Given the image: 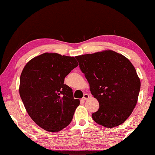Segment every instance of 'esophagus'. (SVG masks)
I'll use <instances>...</instances> for the list:
<instances>
[{
  "label": "esophagus",
  "instance_id": "obj_1",
  "mask_svg": "<svg viewBox=\"0 0 155 155\" xmlns=\"http://www.w3.org/2000/svg\"><path fill=\"white\" fill-rule=\"evenodd\" d=\"M89 97V95L88 94H84L83 98H82V101L87 100V99Z\"/></svg>",
  "mask_w": 155,
  "mask_h": 155
}]
</instances>
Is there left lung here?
<instances>
[{
  "instance_id": "obj_1",
  "label": "left lung",
  "mask_w": 155,
  "mask_h": 155,
  "mask_svg": "<svg viewBox=\"0 0 155 155\" xmlns=\"http://www.w3.org/2000/svg\"><path fill=\"white\" fill-rule=\"evenodd\" d=\"M99 108L92 114L95 123L112 128L124 123L138 100L140 79L126 57L113 50L75 56Z\"/></svg>"
}]
</instances>
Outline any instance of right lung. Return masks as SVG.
Here are the masks:
<instances>
[{
    "label": "right lung",
    "mask_w": 155,
    "mask_h": 155,
    "mask_svg": "<svg viewBox=\"0 0 155 155\" xmlns=\"http://www.w3.org/2000/svg\"><path fill=\"white\" fill-rule=\"evenodd\" d=\"M78 66L74 57L44 53L30 60L20 75L19 93L27 113L41 128L58 132L71 123L80 100L64 79Z\"/></svg>",
    "instance_id": "obj_1"
}]
</instances>
